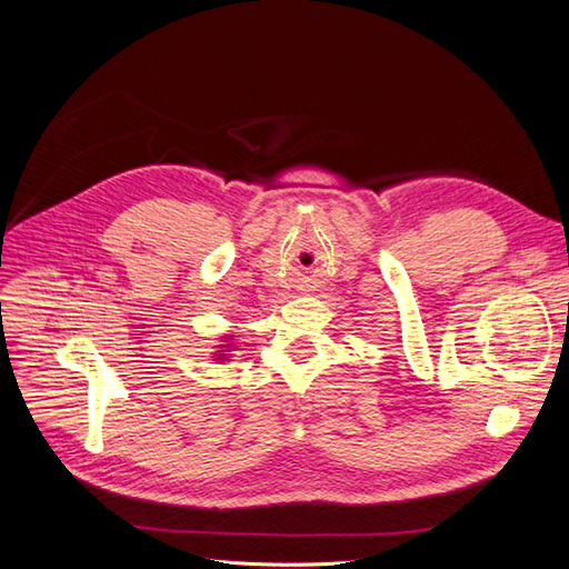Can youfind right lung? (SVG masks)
Returning <instances> with one entry per match:
<instances>
[{"instance_id": "1", "label": "right lung", "mask_w": 569, "mask_h": 569, "mask_svg": "<svg viewBox=\"0 0 569 569\" xmlns=\"http://www.w3.org/2000/svg\"><path fill=\"white\" fill-rule=\"evenodd\" d=\"M222 338H224V340H222L224 345H214V347H217V352H214V359H217V361H227V359H229V352L233 350V342H231L233 336L227 333V336H222Z\"/></svg>"}]
</instances>
